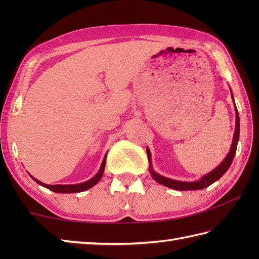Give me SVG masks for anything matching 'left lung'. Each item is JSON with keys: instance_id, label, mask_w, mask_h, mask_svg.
<instances>
[{"instance_id": "1", "label": "left lung", "mask_w": 259, "mask_h": 259, "mask_svg": "<svg viewBox=\"0 0 259 259\" xmlns=\"http://www.w3.org/2000/svg\"><path fill=\"white\" fill-rule=\"evenodd\" d=\"M230 92H232V89H230ZM232 99L234 101L233 92H232ZM234 103H235V101H234ZM235 113H236V126H235V133H234L232 147H230V150L228 152V155L226 156V158H225L216 168L211 170L210 172H208L205 176H202L199 180H196V181H181V180H175L171 178L163 177V176L157 174L155 170H153L152 162H151V152L149 150V148H147L148 160H149V171H150V175L152 176V178L155 179L158 184L163 185V186L168 187V188H171L175 190H199V189L206 188V187L213 184L214 181H217L229 169L230 164H232V162L234 160V157L236 155V150H237L240 123H239L238 110H237V108H236V104H235Z\"/></svg>"}]
</instances>
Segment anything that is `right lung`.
Segmentation results:
<instances>
[{
  "mask_svg": "<svg viewBox=\"0 0 259 259\" xmlns=\"http://www.w3.org/2000/svg\"><path fill=\"white\" fill-rule=\"evenodd\" d=\"M106 160H107V153L103 158V161L101 163L100 169H99V171L95 175V177H92L91 179H89L88 181H84V183H81V184H75V185H47V184H43L42 181L35 179L34 177H32L31 175L30 176H31V178L34 181H36L38 185L46 187V188L50 189L54 192H59V194H73V192H81V191L90 189V188H92L93 186H96L99 183V180L101 179L102 175H103L104 167H106Z\"/></svg>",
  "mask_w": 259,
  "mask_h": 259,
  "instance_id": "add662e5",
  "label": "right lung"
}]
</instances>
